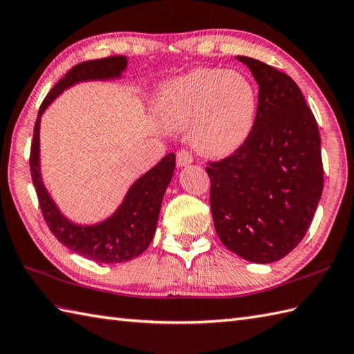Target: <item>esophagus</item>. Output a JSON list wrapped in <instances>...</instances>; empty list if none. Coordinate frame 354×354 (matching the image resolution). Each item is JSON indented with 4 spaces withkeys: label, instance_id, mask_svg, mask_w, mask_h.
<instances>
[{
    "label": "esophagus",
    "instance_id": "1",
    "mask_svg": "<svg viewBox=\"0 0 354 354\" xmlns=\"http://www.w3.org/2000/svg\"><path fill=\"white\" fill-rule=\"evenodd\" d=\"M192 163V154L187 150L177 151V165L178 167H186V165Z\"/></svg>",
    "mask_w": 354,
    "mask_h": 354
}]
</instances>
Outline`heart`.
I'll list each match as a JSON object with an SVG mask.
<instances>
[{
  "label": "heart",
  "instance_id": "b5f03b06",
  "mask_svg": "<svg viewBox=\"0 0 354 354\" xmlns=\"http://www.w3.org/2000/svg\"><path fill=\"white\" fill-rule=\"evenodd\" d=\"M257 93L236 71L194 69L165 84L156 111L172 129L192 125V142L207 156L236 150L254 124Z\"/></svg>",
  "mask_w": 354,
  "mask_h": 354
}]
</instances>
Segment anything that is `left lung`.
Masks as SVG:
<instances>
[{"instance_id":"1","label":"left lung","mask_w":354,"mask_h":354,"mask_svg":"<svg viewBox=\"0 0 354 354\" xmlns=\"http://www.w3.org/2000/svg\"><path fill=\"white\" fill-rule=\"evenodd\" d=\"M259 84L253 129L233 154L209 162L210 209L224 245L271 263L304 238L323 194L318 124L297 83L261 60L238 56Z\"/></svg>"}]
</instances>
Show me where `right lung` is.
I'll return each instance as SVG.
<instances>
[{"label": "right lung", "mask_w": 354, "mask_h": 354, "mask_svg": "<svg viewBox=\"0 0 354 354\" xmlns=\"http://www.w3.org/2000/svg\"><path fill=\"white\" fill-rule=\"evenodd\" d=\"M127 68V57L112 56L78 64L56 83L42 101L33 131L30 151V171L42 215L54 236L89 261L98 263H120L142 254L154 236L165 191L176 168V156L169 153L130 186L121 206L106 221L78 225L69 221L56 206L44 185L39 162V129L41 116L65 89L80 82L120 78Z\"/></svg>", "instance_id": "1"}]
</instances>
